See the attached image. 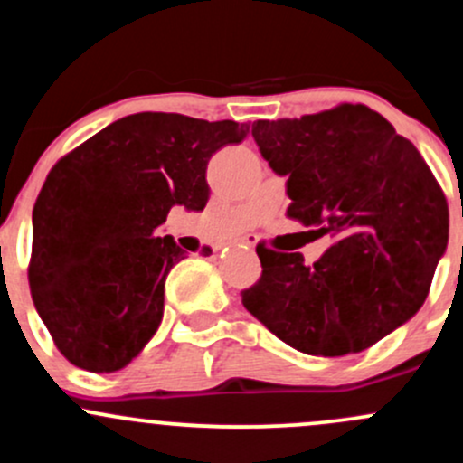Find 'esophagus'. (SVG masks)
Segmentation results:
<instances>
[{"label": "esophagus", "instance_id": "1", "mask_svg": "<svg viewBox=\"0 0 463 463\" xmlns=\"http://www.w3.org/2000/svg\"><path fill=\"white\" fill-rule=\"evenodd\" d=\"M236 245H238V247H242V245H245V247H253V245H256V236H245V238H238V241H236Z\"/></svg>", "mask_w": 463, "mask_h": 463}]
</instances>
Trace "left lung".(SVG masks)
<instances>
[{"label": "left lung", "instance_id": "1", "mask_svg": "<svg viewBox=\"0 0 463 463\" xmlns=\"http://www.w3.org/2000/svg\"><path fill=\"white\" fill-rule=\"evenodd\" d=\"M271 170L289 176L287 216L331 236L313 265L258 242L262 273L242 305L309 355L369 349L420 311L449 245V203L409 138L362 103L256 121Z\"/></svg>", "mask_w": 463, "mask_h": 463}]
</instances>
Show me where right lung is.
I'll use <instances>...</instances> for the list:
<instances>
[{
    "instance_id": "add662e5",
    "label": "right lung",
    "mask_w": 463,
    "mask_h": 463,
    "mask_svg": "<svg viewBox=\"0 0 463 463\" xmlns=\"http://www.w3.org/2000/svg\"><path fill=\"white\" fill-rule=\"evenodd\" d=\"M245 137V123L138 112L54 163L33 207L28 282L71 364L112 373L147 345L165 276L183 260L181 247L154 232L172 205L205 207L212 154Z\"/></svg>"
}]
</instances>
